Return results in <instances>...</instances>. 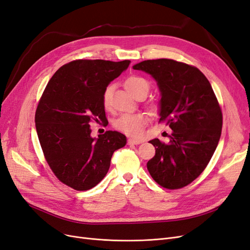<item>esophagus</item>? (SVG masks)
I'll list each match as a JSON object with an SVG mask.
<instances>
[{
	"label": "esophagus",
	"instance_id": "esophagus-1",
	"mask_svg": "<svg viewBox=\"0 0 250 250\" xmlns=\"http://www.w3.org/2000/svg\"><path fill=\"white\" fill-rule=\"evenodd\" d=\"M142 142L141 141H138V140H133V139H129L128 140V145H139V144H141Z\"/></svg>",
	"mask_w": 250,
	"mask_h": 250
}]
</instances>
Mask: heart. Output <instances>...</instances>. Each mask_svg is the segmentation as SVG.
Segmentation results:
<instances>
[{"label":"heart","mask_w":250,"mask_h":250,"mask_svg":"<svg viewBox=\"0 0 250 250\" xmlns=\"http://www.w3.org/2000/svg\"><path fill=\"white\" fill-rule=\"evenodd\" d=\"M125 88L129 92L131 95H135L140 90H145L148 93L149 89V83L139 76H131L128 77L125 80ZM113 86L108 85L104 89L103 96H102V102L103 106L105 108H108L110 105V100L112 96ZM148 123V118L144 115V113H125L119 117L115 121V127L118 130L122 131L123 133L129 135L132 138H140L144 132V129Z\"/></svg>","instance_id":"1"}]
</instances>
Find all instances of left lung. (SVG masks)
<instances>
[{
	"label": "left lung",
	"mask_w": 250,
	"mask_h": 250,
	"mask_svg": "<svg viewBox=\"0 0 250 250\" xmlns=\"http://www.w3.org/2000/svg\"><path fill=\"white\" fill-rule=\"evenodd\" d=\"M132 67L156 81L160 122L166 121L172 129L168 144L149 142L155 155L147 169L160 186L184 188L206 169L221 137L222 112L214 90L197 67L172 59L145 60Z\"/></svg>",
	"instance_id": "8db88e82"
}]
</instances>
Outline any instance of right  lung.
<instances>
[{
	"label": "right lung",
	"instance_id": "add662e5",
	"mask_svg": "<svg viewBox=\"0 0 250 250\" xmlns=\"http://www.w3.org/2000/svg\"><path fill=\"white\" fill-rule=\"evenodd\" d=\"M130 60H74L53 75L35 112L44 157L55 176L77 191L97 186L106 175L111 156L126 137L106 131L93 138L89 123H106L104 89L127 70Z\"/></svg>",
	"mask_w": 250,
	"mask_h": 250
}]
</instances>
